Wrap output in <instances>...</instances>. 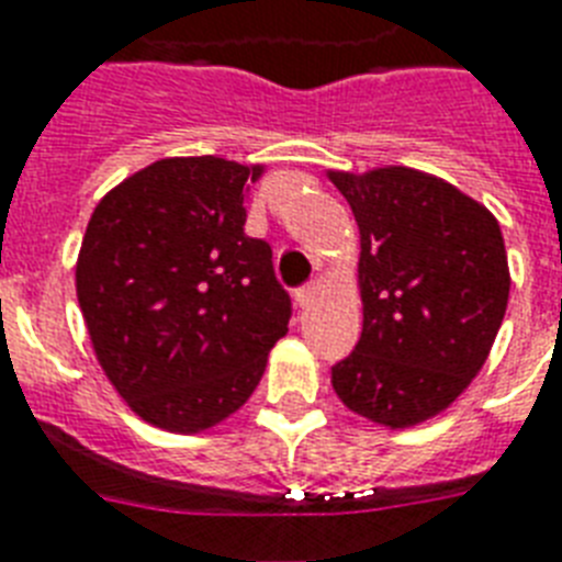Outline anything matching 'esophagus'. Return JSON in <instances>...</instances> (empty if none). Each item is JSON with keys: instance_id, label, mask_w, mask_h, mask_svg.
Listing matches in <instances>:
<instances>
[{"instance_id": "obj_1", "label": "esophagus", "mask_w": 562, "mask_h": 562, "mask_svg": "<svg viewBox=\"0 0 562 562\" xmlns=\"http://www.w3.org/2000/svg\"><path fill=\"white\" fill-rule=\"evenodd\" d=\"M316 295H318V281H310V284H304L295 290V302H299V307L304 310L313 304V299H316Z\"/></svg>"}]
</instances>
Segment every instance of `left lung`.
Here are the masks:
<instances>
[{"label":"left lung","instance_id":"1","mask_svg":"<svg viewBox=\"0 0 562 562\" xmlns=\"http://www.w3.org/2000/svg\"><path fill=\"white\" fill-rule=\"evenodd\" d=\"M359 226L362 336L330 371L345 406L406 429L450 406L482 371L510 272L491 211L424 170H327Z\"/></svg>","mask_w":562,"mask_h":562}]
</instances>
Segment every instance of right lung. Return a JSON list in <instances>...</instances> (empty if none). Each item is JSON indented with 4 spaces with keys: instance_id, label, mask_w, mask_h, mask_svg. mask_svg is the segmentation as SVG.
<instances>
[{
    "instance_id": "right-lung-1",
    "label": "right lung",
    "mask_w": 562,
    "mask_h": 562,
    "mask_svg": "<svg viewBox=\"0 0 562 562\" xmlns=\"http://www.w3.org/2000/svg\"><path fill=\"white\" fill-rule=\"evenodd\" d=\"M260 173L220 156L159 159L89 217L80 313L106 380L159 429L196 435L235 415L286 334L272 249L244 232Z\"/></svg>"
}]
</instances>
